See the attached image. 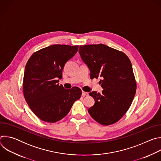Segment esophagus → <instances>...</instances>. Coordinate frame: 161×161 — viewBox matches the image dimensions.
<instances>
[{
  "instance_id": "34e87169",
  "label": "esophagus",
  "mask_w": 161,
  "mask_h": 161,
  "mask_svg": "<svg viewBox=\"0 0 161 161\" xmlns=\"http://www.w3.org/2000/svg\"><path fill=\"white\" fill-rule=\"evenodd\" d=\"M88 95V92H84V91H82V96L83 97H85V96H86Z\"/></svg>"
}]
</instances>
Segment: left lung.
<instances>
[{
  "label": "left lung",
  "instance_id": "obj_1",
  "mask_svg": "<svg viewBox=\"0 0 161 161\" xmlns=\"http://www.w3.org/2000/svg\"><path fill=\"white\" fill-rule=\"evenodd\" d=\"M79 53L89 68L90 78H101L104 89L102 94L89 93L95 100L89 114L103 125L116 123L127 111L136 94V82L129 58L103 44L80 46Z\"/></svg>",
  "mask_w": 161,
  "mask_h": 161
}]
</instances>
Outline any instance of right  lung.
Here are the masks:
<instances>
[{
	"instance_id": "1",
	"label": "right lung",
	"mask_w": 161,
	"mask_h": 161,
	"mask_svg": "<svg viewBox=\"0 0 161 161\" xmlns=\"http://www.w3.org/2000/svg\"><path fill=\"white\" fill-rule=\"evenodd\" d=\"M78 46L54 44L32 55L24 72L23 91L32 112L41 120L54 123L65 117L81 97L76 86L59 85L65 64L78 52Z\"/></svg>"
}]
</instances>
